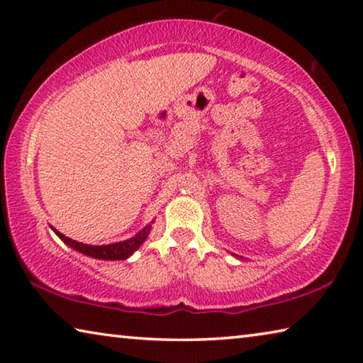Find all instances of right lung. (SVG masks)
<instances>
[{
	"instance_id": "1",
	"label": "right lung",
	"mask_w": 363,
	"mask_h": 363,
	"mask_svg": "<svg viewBox=\"0 0 363 363\" xmlns=\"http://www.w3.org/2000/svg\"><path fill=\"white\" fill-rule=\"evenodd\" d=\"M52 230L57 233V237L60 238V240H64L67 245H69V247L79 251V253L88 255L91 257H96V259L115 261V259H126V257H130L134 251H136L140 245L144 243V240L150 232V225H145L143 230L138 232L136 235L130 238V240L112 243V245H101V247H97V245H84V243H79L77 240H72V238L65 237L64 233H60L59 230L54 229V227H52Z\"/></svg>"
}]
</instances>
